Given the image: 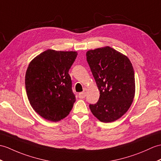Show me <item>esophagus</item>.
<instances>
[{"instance_id": "esophagus-1", "label": "esophagus", "mask_w": 161, "mask_h": 161, "mask_svg": "<svg viewBox=\"0 0 161 161\" xmlns=\"http://www.w3.org/2000/svg\"><path fill=\"white\" fill-rule=\"evenodd\" d=\"M86 91H87V89L84 88L83 92L79 93V98H80V99L85 98V97L86 96Z\"/></svg>"}]
</instances>
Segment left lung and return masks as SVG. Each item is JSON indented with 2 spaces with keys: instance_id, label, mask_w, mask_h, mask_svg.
Instances as JSON below:
<instances>
[{
  "instance_id": "left-lung-1",
  "label": "left lung",
  "mask_w": 161,
  "mask_h": 161,
  "mask_svg": "<svg viewBox=\"0 0 161 161\" xmlns=\"http://www.w3.org/2000/svg\"><path fill=\"white\" fill-rule=\"evenodd\" d=\"M86 59L100 92L99 101L90 104V109L102 122L117 120L128 110L134 97L132 63L110 47L87 51Z\"/></svg>"
}]
</instances>
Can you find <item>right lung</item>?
I'll use <instances>...</instances> for the list:
<instances>
[{
	"instance_id": "1",
	"label": "right lung",
	"mask_w": 161,
	"mask_h": 161,
	"mask_svg": "<svg viewBox=\"0 0 161 161\" xmlns=\"http://www.w3.org/2000/svg\"><path fill=\"white\" fill-rule=\"evenodd\" d=\"M75 51L42 52L30 62L25 75L27 97L37 113L51 121L69 115L75 102L69 69L75 60Z\"/></svg>"
}]
</instances>
